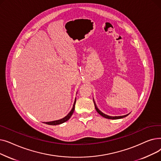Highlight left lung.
<instances>
[{"label":"left lung","mask_w":161,"mask_h":161,"mask_svg":"<svg viewBox=\"0 0 161 161\" xmlns=\"http://www.w3.org/2000/svg\"><path fill=\"white\" fill-rule=\"evenodd\" d=\"M95 109H96V110H97V112L100 115H102L103 117H105V118H107V119H121V118H123V117H126V116H127L128 115H123V116H118V117H111V116H108V115H106V114H103V112H101L99 109L97 108V106H96V104H95Z\"/></svg>","instance_id":"left-lung-1"}]
</instances>
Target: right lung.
Returning <instances> with one entry per match:
<instances>
[{
    "mask_svg": "<svg viewBox=\"0 0 161 161\" xmlns=\"http://www.w3.org/2000/svg\"><path fill=\"white\" fill-rule=\"evenodd\" d=\"M75 103L74 104V107L72 108V109L71 110V112L69 114V115H67V116H66L65 117H64L63 119H61L60 120H57V121H51V122H46L45 123L46 124H47V125H59V124H61V123H63L66 121H67L68 120H69L70 117L72 115L73 113H74V108H75Z\"/></svg>",
    "mask_w": 161,
    "mask_h": 161,
    "instance_id": "obj_1",
    "label": "right lung"
}]
</instances>
